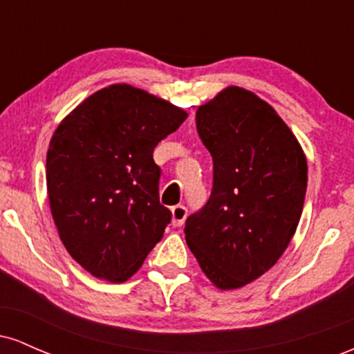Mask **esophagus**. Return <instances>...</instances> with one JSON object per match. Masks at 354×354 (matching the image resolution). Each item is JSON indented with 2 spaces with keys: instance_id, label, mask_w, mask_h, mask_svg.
Returning a JSON list of instances; mask_svg holds the SVG:
<instances>
[{
  "instance_id": "obj_1",
  "label": "esophagus",
  "mask_w": 354,
  "mask_h": 354,
  "mask_svg": "<svg viewBox=\"0 0 354 354\" xmlns=\"http://www.w3.org/2000/svg\"><path fill=\"white\" fill-rule=\"evenodd\" d=\"M173 213V226H183L186 216H188V208L183 205H176L171 208Z\"/></svg>"
}]
</instances>
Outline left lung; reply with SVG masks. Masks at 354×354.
<instances>
[{"mask_svg": "<svg viewBox=\"0 0 354 354\" xmlns=\"http://www.w3.org/2000/svg\"><path fill=\"white\" fill-rule=\"evenodd\" d=\"M196 129L213 158V189L186 219V243L211 281L234 290L265 274L290 245L306 158L274 109L238 86L198 108Z\"/></svg>", "mask_w": 354, "mask_h": 354, "instance_id": "obj_1", "label": "left lung"}]
</instances>
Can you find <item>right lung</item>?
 Listing matches in <instances>:
<instances>
[{"mask_svg": "<svg viewBox=\"0 0 354 354\" xmlns=\"http://www.w3.org/2000/svg\"><path fill=\"white\" fill-rule=\"evenodd\" d=\"M188 118L128 84L84 100L63 120L46 156L59 238L93 276L126 281L163 238L171 211L160 203L156 145Z\"/></svg>", "mask_w": 354, "mask_h": 354, "instance_id": "1", "label": "right lung"}]
</instances>
